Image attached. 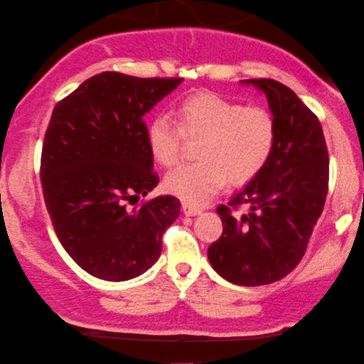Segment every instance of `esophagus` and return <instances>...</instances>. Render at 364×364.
<instances>
[{
    "instance_id": "obj_1",
    "label": "esophagus",
    "mask_w": 364,
    "mask_h": 364,
    "mask_svg": "<svg viewBox=\"0 0 364 364\" xmlns=\"http://www.w3.org/2000/svg\"><path fill=\"white\" fill-rule=\"evenodd\" d=\"M182 210H183V213H186L187 216H194V215L201 213L203 208L201 206H196V204H191V203L183 201L182 203Z\"/></svg>"
}]
</instances>
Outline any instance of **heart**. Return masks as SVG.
Listing matches in <instances>:
<instances>
[{"label":"heart","mask_w":364,"mask_h":364,"mask_svg":"<svg viewBox=\"0 0 364 364\" xmlns=\"http://www.w3.org/2000/svg\"><path fill=\"white\" fill-rule=\"evenodd\" d=\"M177 122L156 115L148 125V146L163 166L181 160L183 136L201 137L196 156L170 171L166 191L187 203L201 204L227 181L234 186L251 182L270 160L277 141L272 112L261 106H244L213 92H196L177 105Z\"/></svg>","instance_id":"b5f03b06"}]
</instances>
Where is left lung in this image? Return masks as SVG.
Returning <instances> with one entry per match:
<instances>
[{
	"label": "left lung",
	"mask_w": 364,
	"mask_h": 364,
	"mask_svg": "<svg viewBox=\"0 0 364 364\" xmlns=\"http://www.w3.org/2000/svg\"><path fill=\"white\" fill-rule=\"evenodd\" d=\"M242 82L267 96L277 141L267 166L216 208L223 234L208 259L225 280L255 287L284 279L303 259L328 193V149L320 120L292 89L272 79ZM240 205L248 213L234 215Z\"/></svg>",
	"instance_id": "8db88e82"
}]
</instances>
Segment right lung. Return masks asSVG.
Listing matches in <instances>:
<instances>
[{
	"mask_svg": "<svg viewBox=\"0 0 364 364\" xmlns=\"http://www.w3.org/2000/svg\"><path fill=\"white\" fill-rule=\"evenodd\" d=\"M181 82L103 72L53 109L41 154L44 203L61 246L92 277L124 282L149 270L181 215L173 196L127 208L160 182L144 115Z\"/></svg>",
	"mask_w": 364,
	"mask_h": 364,
	"instance_id": "right-lung-1",
	"label": "right lung"
}]
</instances>
